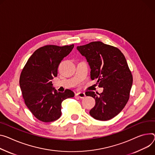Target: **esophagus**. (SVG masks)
I'll return each instance as SVG.
<instances>
[{"label": "esophagus", "instance_id": "34e87169", "mask_svg": "<svg viewBox=\"0 0 155 155\" xmlns=\"http://www.w3.org/2000/svg\"><path fill=\"white\" fill-rule=\"evenodd\" d=\"M76 95H77L78 97H80V98H84V97H85L86 96L85 93H83V92H78V93H77L76 94Z\"/></svg>", "mask_w": 155, "mask_h": 155}]
</instances>
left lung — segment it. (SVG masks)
I'll use <instances>...</instances> for the list:
<instances>
[{"label":"left lung","instance_id":"obj_1","mask_svg":"<svg viewBox=\"0 0 155 155\" xmlns=\"http://www.w3.org/2000/svg\"><path fill=\"white\" fill-rule=\"evenodd\" d=\"M90 67L91 80L97 79L103 91L86 93L93 97L95 105L90 114L99 120H108L119 114L129 99L133 78L121 51L101 41L77 47Z\"/></svg>","mask_w":155,"mask_h":155}]
</instances>
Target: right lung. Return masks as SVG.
<instances>
[{
	"label": "right lung",
	"mask_w": 155,
	"mask_h": 155,
	"mask_svg": "<svg viewBox=\"0 0 155 155\" xmlns=\"http://www.w3.org/2000/svg\"><path fill=\"white\" fill-rule=\"evenodd\" d=\"M74 45H48L36 50L28 60L20 77V87L25 104L38 120L49 122L61 116V104L74 93L66 90L60 93L52 86L58 68Z\"/></svg>",
	"instance_id": "add662e5"
}]
</instances>
